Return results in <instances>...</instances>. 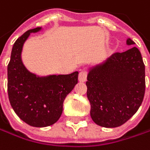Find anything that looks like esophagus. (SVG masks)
<instances>
[{
  "instance_id": "1",
  "label": "esophagus",
  "mask_w": 150,
  "mask_h": 150,
  "mask_svg": "<svg viewBox=\"0 0 150 150\" xmlns=\"http://www.w3.org/2000/svg\"><path fill=\"white\" fill-rule=\"evenodd\" d=\"M87 76H88V72L86 70H82L79 73V81L85 82L87 80Z\"/></svg>"
}]
</instances>
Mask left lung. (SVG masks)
Instances as JSON below:
<instances>
[{
  "label": "left lung",
  "instance_id": "left-lung-1",
  "mask_svg": "<svg viewBox=\"0 0 150 150\" xmlns=\"http://www.w3.org/2000/svg\"><path fill=\"white\" fill-rule=\"evenodd\" d=\"M128 45L134 42L128 38ZM87 97L93 121L104 127L126 123L141 106L145 94V65L139 49L115 52L89 72Z\"/></svg>",
  "mask_w": 150,
  "mask_h": 150
}]
</instances>
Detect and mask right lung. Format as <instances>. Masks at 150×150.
<instances>
[{
	"mask_svg": "<svg viewBox=\"0 0 150 150\" xmlns=\"http://www.w3.org/2000/svg\"><path fill=\"white\" fill-rule=\"evenodd\" d=\"M29 30L15 42L8 65V94L17 116L31 127H48L58 121L66 97L78 83V72L38 77L29 72L21 59L23 43L31 32Z\"/></svg>",
	"mask_w": 150,
	"mask_h": 150,
	"instance_id": "1",
	"label": "right lung"
}]
</instances>
